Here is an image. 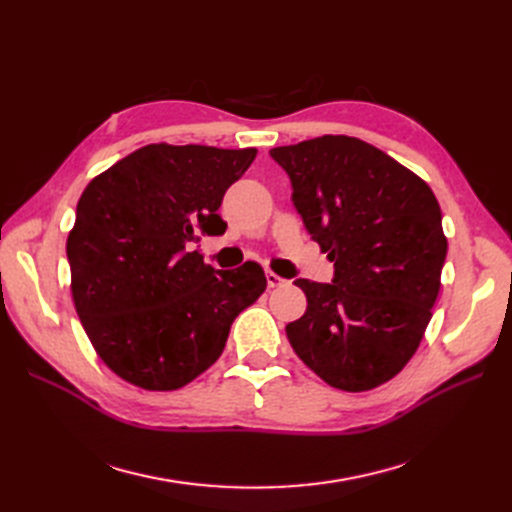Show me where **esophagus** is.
Returning a JSON list of instances; mask_svg holds the SVG:
<instances>
[{
	"mask_svg": "<svg viewBox=\"0 0 512 512\" xmlns=\"http://www.w3.org/2000/svg\"><path fill=\"white\" fill-rule=\"evenodd\" d=\"M267 284H269V288H282V286H286V280L273 271H267Z\"/></svg>",
	"mask_w": 512,
	"mask_h": 512,
	"instance_id": "1",
	"label": "esophagus"
}]
</instances>
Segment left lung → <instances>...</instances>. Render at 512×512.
Listing matches in <instances>:
<instances>
[{
    "instance_id": "1",
    "label": "left lung",
    "mask_w": 512,
    "mask_h": 512,
    "mask_svg": "<svg viewBox=\"0 0 512 512\" xmlns=\"http://www.w3.org/2000/svg\"><path fill=\"white\" fill-rule=\"evenodd\" d=\"M271 158L335 265L333 284L294 282L307 309L286 327L288 342L333 389H376L412 359L438 299L448 245L438 200L410 168L354 136L324 134Z\"/></svg>"
}]
</instances>
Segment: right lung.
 Segmentation results:
<instances>
[{
	"instance_id": "add662e5",
	"label": "right lung",
	"mask_w": 512,
	"mask_h": 512,
	"mask_svg": "<svg viewBox=\"0 0 512 512\" xmlns=\"http://www.w3.org/2000/svg\"><path fill=\"white\" fill-rule=\"evenodd\" d=\"M256 153L156 143L87 183L66 243L72 301L121 380L181 389L220 359L232 320L265 292L258 262L215 271L192 247L226 230L222 198Z\"/></svg>"
}]
</instances>
